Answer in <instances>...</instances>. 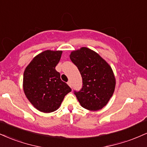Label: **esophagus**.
<instances>
[{"label":"esophagus","mask_w":147,"mask_h":147,"mask_svg":"<svg viewBox=\"0 0 147 147\" xmlns=\"http://www.w3.org/2000/svg\"><path fill=\"white\" fill-rule=\"evenodd\" d=\"M68 84L69 86H70V88H72V84H71V82H70V81H68Z\"/></svg>","instance_id":"1"}]
</instances>
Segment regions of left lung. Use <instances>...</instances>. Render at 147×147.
<instances>
[{
	"instance_id": "obj_1",
	"label": "left lung",
	"mask_w": 147,
	"mask_h": 147,
	"mask_svg": "<svg viewBox=\"0 0 147 147\" xmlns=\"http://www.w3.org/2000/svg\"><path fill=\"white\" fill-rule=\"evenodd\" d=\"M70 58L79 69L83 86L75 94L81 106L89 111H98L110 100L116 80L111 65L98 53L82 47L73 50Z\"/></svg>"
}]
</instances>
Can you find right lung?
Segmentation results:
<instances>
[{
	"label": "right lung",
	"instance_id": "1",
	"mask_svg": "<svg viewBox=\"0 0 147 147\" xmlns=\"http://www.w3.org/2000/svg\"><path fill=\"white\" fill-rule=\"evenodd\" d=\"M61 54V50H45L34 57L25 69L23 91L34 107L41 112L57 111L71 91L55 70Z\"/></svg>",
	"mask_w": 147,
	"mask_h": 147
}]
</instances>
